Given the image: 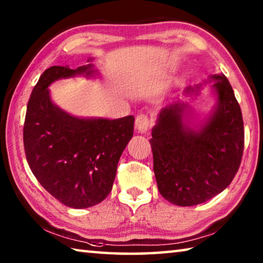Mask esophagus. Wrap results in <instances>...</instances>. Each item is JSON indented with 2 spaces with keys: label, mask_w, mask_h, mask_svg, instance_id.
Wrapping results in <instances>:
<instances>
[{
  "label": "esophagus",
  "mask_w": 263,
  "mask_h": 263,
  "mask_svg": "<svg viewBox=\"0 0 263 263\" xmlns=\"http://www.w3.org/2000/svg\"><path fill=\"white\" fill-rule=\"evenodd\" d=\"M152 125V122H151V119L147 115H138L137 118H136V128L139 132L144 133L148 130V127Z\"/></svg>",
  "instance_id": "1"
}]
</instances>
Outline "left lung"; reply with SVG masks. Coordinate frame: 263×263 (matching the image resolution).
<instances>
[{
  "instance_id": "8db88e82",
  "label": "left lung",
  "mask_w": 263,
  "mask_h": 263,
  "mask_svg": "<svg viewBox=\"0 0 263 263\" xmlns=\"http://www.w3.org/2000/svg\"><path fill=\"white\" fill-rule=\"evenodd\" d=\"M217 105L201 126L184 122L189 106L175 101L160 111L149 144L154 175L163 198L179 206L209 201L232 182L241 163V109L224 74L211 75ZM198 91L188 87L184 94ZM197 94V92H196Z\"/></svg>"
}]
</instances>
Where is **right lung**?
<instances>
[{
	"label": "right lung",
	"mask_w": 263,
	"mask_h": 263,
	"mask_svg": "<svg viewBox=\"0 0 263 263\" xmlns=\"http://www.w3.org/2000/svg\"><path fill=\"white\" fill-rule=\"evenodd\" d=\"M80 74L92 77L94 66H52L41 75L28 102L23 141L31 172L43 188L66 206L86 209L101 203L112 189L135 117L79 118L57 106L48 86Z\"/></svg>",
	"instance_id": "obj_1"
}]
</instances>
